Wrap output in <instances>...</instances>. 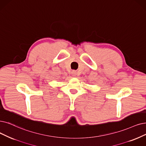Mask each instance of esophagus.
I'll use <instances>...</instances> for the list:
<instances>
[{"mask_svg":"<svg viewBox=\"0 0 146 146\" xmlns=\"http://www.w3.org/2000/svg\"><path fill=\"white\" fill-rule=\"evenodd\" d=\"M72 74L73 76H76L77 72L75 71H72Z\"/></svg>","mask_w":146,"mask_h":146,"instance_id":"obj_1","label":"esophagus"}]
</instances>
